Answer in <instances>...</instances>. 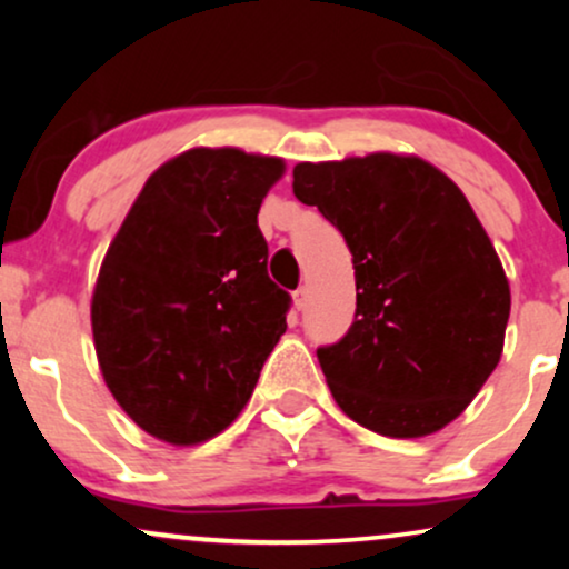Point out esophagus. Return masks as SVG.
Returning a JSON list of instances; mask_svg holds the SVG:
<instances>
[{
	"instance_id": "1",
	"label": "esophagus",
	"mask_w": 569,
	"mask_h": 569,
	"mask_svg": "<svg viewBox=\"0 0 569 569\" xmlns=\"http://www.w3.org/2000/svg\"><path fill=\"white\" fill-rule=\"evenodd\" d=\"M293 307H297V310H305V307H307V289L293 291Z\"/></svg>"
}]
</instances>
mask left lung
<instances>
[{
    "mask_svg": "<svg viewBox=\"0 0 569 569\" xmlns=\"http://www.w3.org/2000/svg\"><path fill=\"white\" fill-rule=\"evenodd\" d=\"M293 194L348 240L356 321L318 350L337 407L390 439L457 420L500 363L511 286L462 189L417 154L293 166Z\"/></svg>",
    "mask_w": 569,
    "mask_h": 569,
    "instance_id": "left-lung-1",
    "label": "left lung"
}]
</instances>
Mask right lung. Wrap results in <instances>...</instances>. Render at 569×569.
<instances>
[{
	"mask_svg": "<svg viewBox=\"0 0 569 569\" xmlns=\"http://www.w3.org/2000/svg\"><path fill=\"white\" fill-rule=\"evenodd\" d=\"M286 162L192 147L147 179L98 270L103 382L141 430L194 447L230 428L286 331L257 213Z\"/></svg>",
	"mask_w": 569,
	"mask_h": 569,
	"instance_id": "1",
	"label": "right lung"
}]
</instances>
